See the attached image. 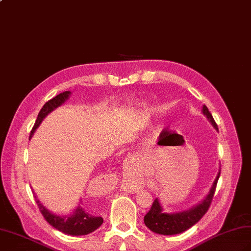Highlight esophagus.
<instances>
[{"label": "esophagus", "mask_w": 251, "mask_h": 251, "mask_svg": "<svg viewBox=\"0 0 251 251\" xmlns=\"http://www.w3.org/2000/svg\"><path fill=\"white\" fill-rule=\"evenodd\" d=\"M142 188V185L138 182H131V181H126L124 183V189L127 192H130V193H137L139 190H141Z\"/></svg>", "instance_id": "obj_1"}]
</instances>
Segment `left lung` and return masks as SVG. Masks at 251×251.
I'll return each mask as SVG.
<instances>
[{
  "instance_id": "1",
  "label": "left lung",
  "mask_w": 251,
  "mask_h": 251,
  "mask_svg": "<svg viewBox=\"0 0 251 251\" xmlns=\"http://www.w3.org/2000/svg\"><path fill=\"white\" fill-rule=\"evenodd\" d=\"M202 113L207 117L212 126H213L216 130H218V127L215 123V121L205 105L202 106ZM220 175L221 169L218 171V174L213 184H212L208 195L204 197L201 202H199L195 207H193L191 209L184 210L181 212H175V213H165V212H163V208L161 207V203H160L159 199L156 198L151 204V210L147 212V214L144 216V224L146 225V227L151 230L152 232L158 234L174 235L181 233L183 231L191 228L192 226H194L196 223L201 220V217L207 213L208 209L210 208V204L212 202V199H213Z\"/></svg>"
}]
</instances>
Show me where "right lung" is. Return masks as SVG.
<instances>
[{
    "mask_svg": "<svg viewBox=\"0 0 251 251\" xmlns=\"http://www.w3.org/2000/svg\"><path fill=\"white\" fill-rule=\"evenodd\" d=\"M70 94H71L70 91H64L44 104V106L41 108L39 114H38L33 129L30 131L29 139L33 137L34 132L36 131L37 128L39 127L44 118H46L50 112H52L54 109L61 106L63 102L70 98ZM34 197L38 204V208H39L43 217L46 218V221L50 225V226H53L55 229L59 230L60 232L64 234L75 235V236L87 235L95 231L102 224V222H104L102 217L93 215L91 212L83 209L80 204L77 205V208L74 209L72 214H68V215L54 214L50 211H49L39 201V199L37 198L35 193H34Z\"/></svg>",
    "mask_w": 251,
    "mask_h": 251,
    "instance_id": "right-lung-1",
    "label": "right lung"
}]
</instances>
